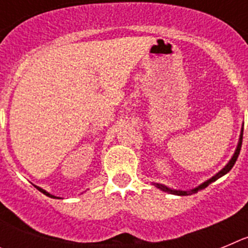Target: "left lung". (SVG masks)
<instances>
[{
  "instance_id": "left-lung-1",
  "label": "left lung",
  "mask_w": 248,
  "mask_h": 248,
  "mask_svg": "<svg viewBox=\"0 0 248 248\" xmlns=\"http://www.w3.org/2000/svg\"><path fill=\"white\" fill-rule=\"evenodd\" d=\"M242 137H244V129L241 130V134H240V139H238V144H237V148H236L235 150V154L232 155L231 160H230L229 163L226 164V166L222 169V170H220V171L217 172V174L215 175V176H212L211 179H209V180H206L205 183H202L201 185H199L198 187H195V189L192 190H189V191H181V190H174V189H170V187H168V186L165 185H161V184H155V186H156L157 189L163 190V191H166L169 192V194H172V195H179V196H187V195H192V194H196V192L199 191V190H202L205 189V187H207V186L210 185L211 183H214V181H216L217 179H220L221 176H223L225 174H227V172L231 170L232 168H233V165H235L236 160H237L238 155H240V150H241V145H242Z\"/></svg>"
}]
</instances>
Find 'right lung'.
<instances>
[{
  "instance_id": "1",
  "label": "right lung",
  "mask_w": 248,
  "mask_h": 248,
  "mask_svg": "<svg viewBox=\"0 0 248 248\" xmlns=\"http://www.w3.org/2000/svg\"><path fill=\"white\" fill-rule=\"evenodd\" d=\"M34 186H36V185H34ZM36 187H37V190H39V191L42 192V194H45L46 196H48V198H53V199L57 198V196H54V195H50L49 192H47V191H46V190H43L42 187H38V186H36ZM57 199H59V198H57Z\"/></svg>"
}]
</instances>
